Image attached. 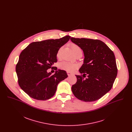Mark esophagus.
<instances>
[{"mask_svg":"<svg viewBox=\"0 0 132 132\" xmlns=\"http://www.w3.org/2000/svg\"><path fill=\"white\" fill-rule=\"evenodd\" d=\"M67 74H68V76H70L72 75V74H71V73L68 72H67Z\"/></svg>","mask_w":132,"mask_h":132,"instance_id":"obj_1","label":"esophagus"}]
</instances>
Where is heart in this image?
<instances>
[{"label": "heart", "mask_w": 132, "mask_h": 132, "mask_svg": "<svg viewBox=\"0 0 132 132\" xmlns=\"http://www.w3.org/2000/svg\"><path fill=\"white\" fill-rule=\"evenodd\" d=\"M71 48L74 53L78 50H81L80 48L75 44H72L71 45ZM61 49L58 51L57 53V56H59L60 53ZM60 68L64 70H65L70 73H72L74 72L76 69H77L78 67V65L76 63H71L67 61H63L60 64Z\"/></svg>", "instance_id": "b5f03b06"}]
</instances>
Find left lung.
Listing matches in <instances>:
<instances>
[{"instance_id": "8db88e82", "label": "left lung", "mask_w": 132, "mask_h": 132, "mask_svg": "<svg viewBox=\"0 0 132 132\" xmlns=\"http://www.w3.org/2000/svg\"><path fill=\"white\" fill-rule=\"evenodd\" d=\"M71 41L82 49L84 64L79 69L82 75H76L77 81L72 87L76 97L85 102L100 99L112 87L117 75L113 51L98 39L71 38ZM87 75L88 78H84Z\"/></svg>"}]
</instances>
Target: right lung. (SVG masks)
Segmentation results:
<instances>
[{"mask_svg":"<svg viewBox=\"0 0 132 132\" xmlns=\"http://www.w3.org/2000/svg\"><path fill=\"white\" fill-rule=\"evenodd\" d=\"M70 38L66 36L59 39L33 42L21 52L16 66L18 84L31 98L49 100L55 94L59 82L68 77L65 71L57 70V67L54 75L47 70L57 62L58 50Z\"/></svg>","mask_w":132,"mask_h":132,"instance_id":"right-lung-1","label":"right lung"}]
</instances>
